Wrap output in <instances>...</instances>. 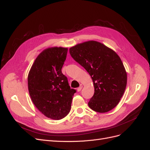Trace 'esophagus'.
<instances>
[{
  "mask_svg": "<svg viewBox=\"0 0 150 150\" xmlns=\"http://www.w3.org/2000/svg\"><path fill=\"white\" fill-rule=\"evenodd\" d=\"M82 88H83V86H82V85H81V86H79V87L78 89H77V91H78V92H79L80 91H81V89H82Z\"/></svg>",
  "mask_w": 150,
  "mask_h": 150,
  "instance_id": "obj_1",
  "label": "esophagus"
}]
</instances>
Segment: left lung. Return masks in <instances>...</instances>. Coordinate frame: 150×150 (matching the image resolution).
Listing matches in <instances>:
<instances>
[{"instance_id":"left-lung-1","label":"left lung","mask_w":150,"mask_h":150,"mask_svg":"<svg viewBox=\"0 0 150 150\" xmlns=\"http://www.w3.org/2000/svg\"><path fill=\"white\" fill-rule=\"evenodd\" d=\"M69 53L87 71L93 81L94 93L88 103L89 107L98 112H108L115 108L127 83L126 72L118 55L93 40L71 47Z\"/></svg>"}]
</instances>
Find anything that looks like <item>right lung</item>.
<instances>
[{
	"label": "right lung",
	"mask_w": 150,
	"mask_h": 150,
	"mask_svg": "<svg viewBox=\"0 0 150 150\" xmlns=\"http://www.w3.org/2000/svg\"><path fill=\"white\" fill-rule=\"evenodd\" d=\"M67 52V48L64 47L44 50L36 58L28 75L32 101L44 115L55 120L68 115L76 93L61 71Z\"/></svg>",
	"instance_id": "1"
}]
</instances>
